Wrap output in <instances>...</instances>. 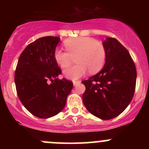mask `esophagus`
I'll use <instances>...</instances> for the list:
<instances>
[{
    "mask_svg": "<svg viewBox=\"0 0 149 149\" xmlns=\"http://www.w3.org/2000/svg\"><path fill=\"white\" fill-rule=\"evenodd\" d=\"M80 81H73V86H76L77 85V84H80Z\"/></svg>",
    "mask_w": 149,
    "mask_h": 149,
    "instance_id": "esophagus-1",
    "label": "esophagus"
}]
</instances>
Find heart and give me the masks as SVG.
<instances>
[{"mask_svg": "<svg viewBox=\"0 0 149 149\" xmlns=\"http://www.w3.org/2000/svg\"><path fill=\"white\" fill-rule=\"evenodd\" d=\"M66 52L57 49L54 52L55 61L61 68L68 67L75 58L76 65L64 70V76L70 80H77L89 73L99 71L106 61L107 53L104 46L94 39L87 37L68 39L64 42Z\"/></svg>", "mask_w": 149, "mask_h": 149, "instance_id": "b5f03b06", "label": "heart"}]
</instances>
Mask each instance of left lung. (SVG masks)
Segmentation results:
<instances>
[{
	"label": "left lung",
	"mask_w": 149,
	"mask_h": 149,
	"mask_svg": "<svg viewBox=\"0 0 149 149\" xmlns=\"http://www.w3.org/2000/svg\"><path fill=\"white\" fill-rule=\"evenodd\" d=\"M107 58L101 71L83 81V102L87 110L102 120H110L126 109L136 83V65L125 47L116 39L103 42Z\"/></svg>",
	"instance_id": "8db88e82"
}]
</instances>
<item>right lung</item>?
<instances>
[{
  "label": "right lung",
  "mask_w": 149,
  "mask_h": 149,
  "mask_svg": "<svg viewBox=\"0 0 149 149\" xmlns=\"http://www.w3.org/2000/svg\"><path fill=\"white\" fill-rule=\"evenodd\" d=\"M61 39L41 37L28 45L21 54L15 71V84L22 104L33 115L51 118L63 109L73 83L58 76L61 69L54 58Z\"/></svg>",
  "instance_id": "obj_1"
}]
</instances>
